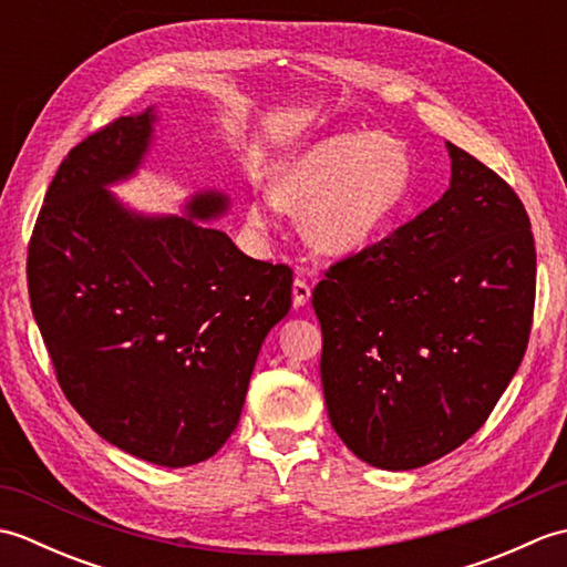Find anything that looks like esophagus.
I'll return each instance as SVG.
<instances>
[{
    "instance_id": "esophagus-1",
    "label": "esophagus",
    "mask_w": 567,
    "mask_h": 567,
    "mask_svg": "<svg viewBox=\"0 0 567 567\" xmlns=\"http://www.w3.org/2000/svg\"><path fill=\"white\" fill-rule=\"evenodd\" d=\"M311 297V287L307 280H302V277H295V285H292V305L299 309L305 307L309 302Z\"/></svg>"
}]
</instances>
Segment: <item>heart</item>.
Returning <instances> with one entry per match:
<instances>
[{
  "label": "heart",
  "instance_id": "b5f03b06",
  "mask_svg": "<svg viewBox=\"0 0 567 567\" xmlns=\"http://www.w3.org/2000/svg\"><path fill=\"white\" fill-rule=\"evenodd\" d=\"M412 187V155L388 134L351 131L319 141L282 165L272 195L250 204L252 231L268 234L277 212L305 206V236L323 252H351L375 236Z\"/></svg>",
  "mask_w": 567,
  "mask_h": 567
}]
</instances>
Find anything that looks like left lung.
Instances as JSON below:
<instances>
[{"mask_svg": "<svg viewBox=\"0 0 567 567\" xmlns=\"http://www.w3.org/2000/svg\"><path fill=\"white\" fill-rule=\"evenodd\" d=\"M451 187L323 272L321 384L360 461L412 470L485 424L534 323L536 246L516 192L449 143Z\"/></svg>", "mask_w": 567, "mask_h": 567, "instance_id": "8db88e82", "label": "left lung"}]
</instances>
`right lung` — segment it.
Returning <instances> with one entry per match:
<instances>
[{
	"instance_id": "add662e5",
	"label": "right lung",
	"mask_w": 567,
	"mask_h": 567,
	"mask_svg": "<svg viewBox=\"0 0 567 567\" xmlns=\"http://www.w3.org/2000/svg\"><path fill=\"white\" fill-rule=\"evenodd\" d=\"M153 114L118 116L72 148L35 219L33 319L75 412L131 455L185 467L231 436L265 336L292 307V268L252 260L187 216L126 212L104 187L136 171Z\"/></svg>"
}]
</instances>
